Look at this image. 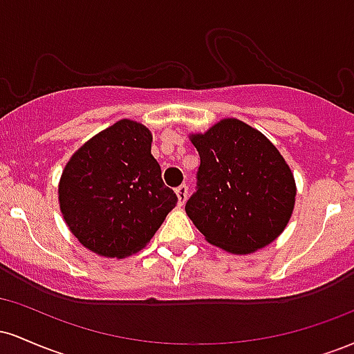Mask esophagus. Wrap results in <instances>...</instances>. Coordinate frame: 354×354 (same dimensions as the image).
<instances>
[{
	"mask_svg": "<svg viewBox=\"0 0 354 354\" xmlns=\"http://www.w3.org/2000/svg\"><path fill=\"white\" fill-rule=\"evenodd\" d=\"M176 196H178V205L183 206L186 203V198H188V186L181 185L176 188Z\"/></svg>",
	"mask_w": 354,
	"mask_h": 354,
	"instance_id": "34e87169",
	"label": "esophagus"
}]
</instances>
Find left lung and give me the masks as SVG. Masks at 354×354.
<instances>
[{"label":"left lung","instance_id":"left-lung-1","mask_svg":"<svg viewBox=\"0 0 354 354\" xmlns=\"http://www.w3.org/2000/svg\"><path fill=\"white\" fill-rule=\"evenodd\" d=\"M189 140L201 163L185 209L206 241L233 254L254 253L274 241L296 196L293 173L276 146L236 118Z\"/></svg>","mask_w":354,"mask_h":354}]
</instances>
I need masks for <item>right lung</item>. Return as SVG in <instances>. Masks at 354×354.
I'll use <instances>...</instances> for the list:
<instances>
[{"mask_svg":"<svg viewBox=\"0 0 354 354\" xmlns=\"http://www.w3.org/2000/svg\"><path fill=\"white\" fill-rule=\"evenodd\" d=\"M151 131L120 120L70 158L58 186L70 231L93 253L124 258L149 243L178 196L151 154Z\"/></svg>","mask_w":354,"mask_h":354,"instance_id":"add662e5","label":"right lung"}]
</instances>
